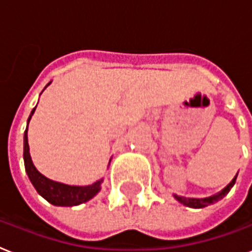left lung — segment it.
Instances as JSON below:
<instances>
[{
	"mask_svg": "<svg viewBox=\"0 0 252 252\" xmlns=\"http://www.w3.org/2000/svg\"><path fill=\"white\" fill-rule=\"evenodd\" d=\"M236 179L237 176L234 177V179L232 180V183L229 184L228 186H226L225 189L222 190L221 193L216 194V195H212V197H208V198H202V199H199V198H184V197H179V195H175V198L179 202H181L183 204H185V206H188V207H191V208H203V207H207L208 204H212L215 203V202H218V200H220L221 198H224L226 195V194L229 193V190L232 189L233 185L236 184Z\"/></svg>",
	"mask_w": 252,
	"mask_h": 252,
	"instance_id": "8db88e82",
	"label": "left lung"
}]
</instances>
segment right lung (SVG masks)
Wrapping results in <instances>:
<instances>
[{"label": "right lung", "mask_w": 252, "mask_h": 252, "mask_svg": "<svg viewBox=\"0 0 252 252\" xmlns=\"http://www.w3.org/2000/svg\"><path fill=\"white\" fill-rule=\"evenodd\" d=\"M34 110H36V107L31 112L28 123L31 120V116L33 115ZM27 128L26 132H24V165H26V172L30 177L31 183L34 186V189L37 190V193L41 197H44L49 203L54 204V206L71 207V206H77V204L92 199L101 190V184L103 180H99L97 183L88 186H69L61 183H55V181H52V180L46 179L45 176L41 175L37 169L34 168L32 159H31Z\"/></svg>", "instance_id": "obj_1"}]
</instances>
